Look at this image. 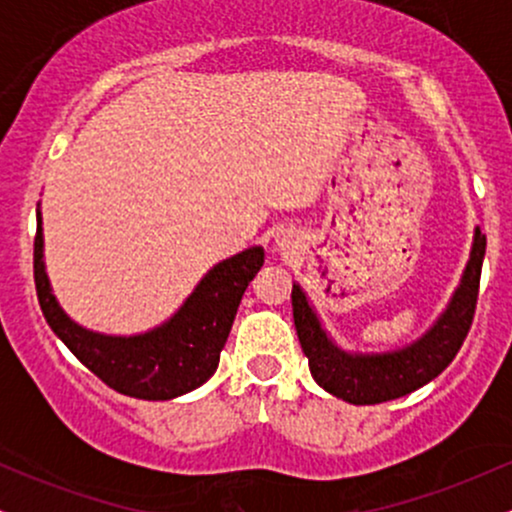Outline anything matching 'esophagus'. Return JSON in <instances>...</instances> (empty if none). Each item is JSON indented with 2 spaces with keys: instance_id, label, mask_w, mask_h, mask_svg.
Here are the masks:
<instances>
[{
  "instance_id": "obj_1",
  "label": "esophagus",
  "mask_w": 512,
  "mask_h": 512,
  "mask_svg": "<svg viewBox=\"0 0 512 512\" xmlns=\"http://www.w3.org/2000/svg\"><path fill=\"white\" fill-rule=\"evenodd\" d=\"M276 245H279V248H289L291 240L289 236H276Z\"/></svg>"
}]
</instances>
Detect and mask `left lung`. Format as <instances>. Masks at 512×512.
<instances>
[{
    "mask_svg": "<svg viewBox=\"0 0 512 512\" xmlns=\"http://www.w3.org/2000/svg\"><path fill=\"white\" fill-rule=\"evenodd\" d=\"M484 255L486 236L474 226L469 260L443 313L414 342L387 351L346 349L334 342L308 293L293 281V322L315 383L349 404H380L409 395L438 378L472 327Z\"/></svg>",
    "mask_w": 512,
    "mask_h": 512,
    "instance_id": "8db88e82",
    "label": "left lung"
}]
</instances>
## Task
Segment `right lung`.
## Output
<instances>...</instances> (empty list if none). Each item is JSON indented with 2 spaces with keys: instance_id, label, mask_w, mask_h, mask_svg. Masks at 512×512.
I'll return each mask as SVG.
<instances>
[{
  "instance_id": "right-lung-1",
  "label": "right lung",
  "mask_w": 512,
  "mask_h": 512,
  "mask_svg": "<svg viewBox=\"0 0 512 512\" xmlns=\"http://www.w3.org/2000/svg\"><path fill=\"white\" fill-rule=\"evenodd\" d=\"M33 276L38 303L50 330L67 349L105 385L122 395L163 402L204 385L219 368L221 349L226 346L236 320L240 298L264 264V248L238 252L216 262L190 296L161 325L146 332L108 334L88 330L72 320L52 293L45 269L43 214L35 211Z\"/></svg>"
}]
</instances>
